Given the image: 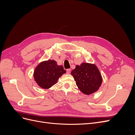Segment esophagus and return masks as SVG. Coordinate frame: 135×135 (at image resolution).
<instances>
[{
	"mask_svg": "<svg viewBox=\"0 0 135 135\" xmlns=\"http://www.w3.org/2000/svg\"><path fill=\"white\" fill-rule=\"evenodd\" d=\"M66 71H67V73H68V74H70V72H71V70H70V69H67V70H66Z\"/></svg>",
	"mask_w": 135,
	"mask_h": 135,
	"instance_id": "34e87169",
	"label": "esophagus"
}]
</instances>
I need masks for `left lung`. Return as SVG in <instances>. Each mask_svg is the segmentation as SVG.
Returning <instances> with one entry per match:
<instances>
[{
    "label": "left lung",
    "mask_w": 135,
    "mask_h": 135,
    "mask_svg": "<svg viewBox=\"0 0 135 135\" xmlns=\"http://www.w3.org/2000/svg\"><path fill=\"white\" fill-rule=\"evenodd\" d=\"M79 90L89 95L99 90L103 82V78L95 64L83 62L76 65L71 72Z\"/></svg>",
    "instance_id": "obj_1"
}]
</instances>
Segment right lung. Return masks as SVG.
<instances>
[{"label": "right lung", "instance_id": "1", "mask_svg": "<svg viewBox=\"0 0 135 135\" xmlns=\"http://www.w3.org/2000/svg\"><path fill=\"white\" fill-rule=\"evenodd\" d=\"M66 73L62 65H58L54 60L40 62L35 68L33 76L40 87L49 89L57 82L59 78Z\"/></svg>", "mask_w": 135, "mask_h": 135}]
</instances>
